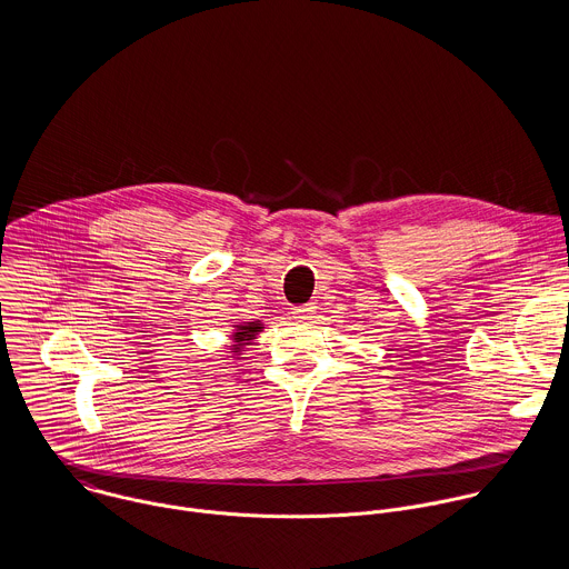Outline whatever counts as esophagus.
Here are the masks:
<instances>
[{"mask_svg":"<svg viewBox=\"0 0 569 569\" xmlns=\"http://www.w3.org/2000/svg\"><path fill=\"white\" fill-rule=\"evenodd\" d=\"M313 311H316V307H313V302H309V305L296 307V309H293V316H296L298 320H309V318L313 316Z\"/></svg>","mask_w":569,"mask_h":569,"instance_id":"obj_1","label":"esophagus"}]
</instances>
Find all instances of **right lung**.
Returning <instances> with one entry per match:
<instances>
[{
  "label": "right lung",
  "instance_id": "add662e5",
  "mask_svg": "<svg viewBox=\"0 0 569 569\" xmlns=\"http://www.w3.org/2000/svg\"><path fill=\"white\" fill-rule=\"evenodd\" d=\"M262 328H264V325H262L260 320H258V322H239V325L234 326V332H232L234 343L230 346V352L237 355V357H241L244 346H249Z\"/></svg>",
  "mask_w": 569,
  "mask_h": 569
}]
</instances>
